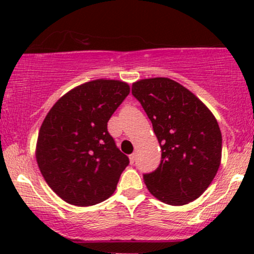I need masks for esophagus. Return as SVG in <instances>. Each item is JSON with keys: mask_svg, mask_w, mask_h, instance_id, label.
Masks as SVG:
<instances>
[{"mask_svg": "<svg viewBox=\"0 0 254 254\" xmlns=\"http://www.w3.org/2000/svg\"><path fill=\"white\" fill-rule=\"evenodd\" d=\"M129 160H130V164H131V165H132L133 162H135V160H136V155H135V153L130 154V155H129Z\"/></svg>", "mask_w": 254, "mask_h": 254, "instance_id": "34e87169", "label": "esophagus"}]
</instances>
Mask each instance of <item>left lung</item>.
Here are the masks:
<instances>
[{"label": "left lung", "instance_id": "8db88e82", "mask_svg": "<svg viewBox=\"0 0 254 254\" xmlns=\"http://www.w3.org/2000/svg\"><path fill=\"white\" fill-rule=\"evenodd\" d=\"M132 94L153 124L161 162L144 174L147 189L170 205L197 199L209 188L222 156V135L212 112L193 93L168 77L132 83Z\"/></svg>", "mask_w": 254, "mask_h": 254}]
</instances>
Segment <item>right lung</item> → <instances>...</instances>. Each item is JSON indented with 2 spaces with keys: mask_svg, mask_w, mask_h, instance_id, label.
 <instances>
[{
  "mask_svg": "<svg viewBox=\"0 0 254 254\" xmlns=\"http://www.w3.org/2000/svg\"><path fill=\"white\" fill-rule=\"evenodd\" d=\"M129 93L123 81H89L65 93L46 115L37 139V164L64 202L95 205L117 189L129 157L116 147L107 122Z\"/></svg>",
  "mask_w": 254,
  "mask_h": 254,
  "instance_id": "obj_1",
  "label": "right lung"
}]
</instances>
